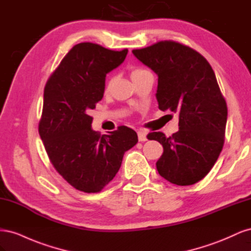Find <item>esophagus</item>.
<instances>
[{
	"label": "esophagus",
	"instance_id": "esophagus-1",
	"mask_svg": "<svg viewBox=\"0 0 251 251\" xmlns=\"http://www.w3.org/2000/svg\"><path fill=\"white\" fill-rule=\"evenodd\" d=\"M137 135H138V140H139V141H142V142H144V141H147V140H148L146 132H143V131L139 130V131L137 132Z\"/></svg>",
	"mask_w": 251,
	"mask_h": 251
}]
</instances>
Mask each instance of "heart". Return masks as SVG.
<instances>
[{
    "mask_svg": "<svg viewBox=\"0 0 251 251\" xmlns=\"http://www.w3.org/2000/svg\"><path fill=\"white\" fill-rule=\"evenodd\" d=\"M146 72H148V71L144 70V69H141V68H133L132 72H131V76H132V78H135L137 76H140V75L144 74ZM113 82H114V78L112 76L109 77V79L107 81V85H105V89L110 90L111 87L113 86Z\"/></svg>",
    "mask_w": 251,
    "mask_h": 251,
    "instance_id": "b5f03b06",
    "label": "heart"
}]
</instances>
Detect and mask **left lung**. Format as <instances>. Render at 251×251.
<instances>
[{
    "instance_id": "8db88e82",
    "label": "left lung",
    "mask_w": 251,
    "mask_h": 251,
    "mask_svg": "<svg viewBox=\"0 0 251 251\" xmlns=\"http://www.w3.org/2000/svg\"><path fill=\"white\" fill-rule=\"evenodd\" d=\"M133 54L157 74L159 109L179 114L178 132L148 135L163 147L157 171L173 184H195L212 169L224 144L227 105L215 72L199 52L173 41Z\"/></svg>"
}]
</instances>
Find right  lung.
<instances>
[{
    "mask_svg": "<svg viewBox=\"0 0 251 251\" xmlns=\"http://www.w3.org/2000/svg\"><path fill=\"white\" fill-rule=\"evenodd\" d=\"M126 54L127 49L77 44L45 87L41 139L57 173L80 192H100L115 177L126 151L138 142L136 132L125 126L101 136L92 130L89 115L103 97L107 74Z\"/></svg>",
    "mask_w": 251,
    "mask_h": 251,
    "instance_id": "1",
    "label": "right lung"
}]
</instances>
